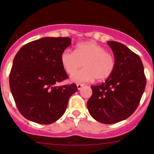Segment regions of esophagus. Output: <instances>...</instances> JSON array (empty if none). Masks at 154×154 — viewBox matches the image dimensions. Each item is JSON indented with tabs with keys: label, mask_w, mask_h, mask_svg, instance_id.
I'll use <instances>...</instances> for the list:
<instances>
[{
	"label": "esophagus",
	"mask_w": 154,
	"mask_h": 154,
	"mask_svg": "<svg viewBox=\"0 0 154 154\" xmlns=\"http://www.w3.org/2000/svg\"><path fill=\"white\" fill-rule=\"evenodd\" d=\"M83 86H84V85H83V84H80V83H78V84H77V89H78V90L81 89V88H82V87H83Z\"/></svg>",
	"instance_id": "1"
}]
</instances>
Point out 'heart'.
<instances>
[{
	"mask_svg": "<svg viewBox=\"0 0 154 154\" xmlns=\"http://www.w3.org/2000/svg\"><path fill=\"white\" fill-rule=\"evenodd\" d=\"M62 66L71 74L82 65L85 68L71 76L74 83H86L94 80L102 81L111 76L116 67V61L106 49L93 42L77 45L75 51L66 49L62 53Z\"/></svg>",
	"mask_w": 154,
	"mask_h": 154,
	"instance_id": "1",
	"label": "heart"
}]
</instances>
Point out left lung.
<instances>
[{"label":"left lung","mask_w":154,"mask_h":154,"mask_svg":"<svg viewBox=\"0 0 154 154\" xmlns=\"http://www.w3.org/2000/svg\"><path fill=\"white\" fill-rule=\"evenodd\" d=\"M112 51L116 67L102 84L91 86L92 95L87 102L91 117L106 125L130 117L140 102L146 86L144 66L140 57L125 45L107 42Z\"/></svg>","instance_id":"1"}]
</instances>
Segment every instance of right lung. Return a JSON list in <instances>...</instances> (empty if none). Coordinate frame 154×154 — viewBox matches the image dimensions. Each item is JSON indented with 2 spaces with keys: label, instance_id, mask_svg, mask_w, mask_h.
<instances>
[{
  "label": "right lung",
  "instance_id": "add662e5",
  "mask_svg": "<svg viewBox=\"0 0 154 154\" xmlns=\"http://www.w3.org/2000/svg\"><path fill=\"white\" fill-rule=\"evenodd\" d=\"M71 44L68 37H44L27 43L15 55L10 87L21 114L31 122L50 125L66 112L76 84L56 86L68 77L61 54Z\"/></svg>",
  "mask_w": 154,
  "mask_h": 154
}]
</instances>
